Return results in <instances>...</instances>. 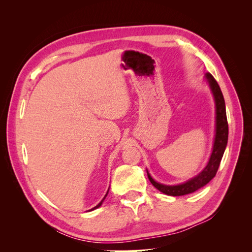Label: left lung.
<instances>
[{"mask_svg": "<svg viewBox=\"0 0 252 252\" xmlns=\"http://www.w3.org/2000/svg\"><path fill=\"white\" fill-rule=\"evenodd\" d=\"M205 80L209 84V87L212 91L213 97H215L216 102V138L215 143H213L212 154L210 156L209 162L206 165L205 168L197 174L194 178L190 179L189 181L183 183L180 185H164L161 183L156 182L151 178V175L147 171L148 179L159 191L172 196H180L192 193L196 191L197 189L204 187L206 184L216 177L217 171L219 169V166L220 163V159L223 158L225 148L227 146L228 141V122L226 117V107H225V101L222 91L219 86L218 82L215 80L212 75L207 72L205 74Z\"/></svg>", "mask_w": 252, "mask_h": 252, "instance_id": "obj_1", "label": "left lung"}]
</instances>
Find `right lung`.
Wrapping results in <instances>:
<instances>
[{"instance_id":"right-lung-1","label":"right lung","mask_w":252,"mask_h":252,"mask_svg":"<svg viewBox=\"0 0 252 252\" xmlns=\"http://www.w3.org/2000/svg\"><path fill=\"white\" fill-rule=\"evenodd\" d=\"M108 190H109V189H108ZM107 193H108V191H107ZM107 193H106V195L104 196V199H103V200H102V201H101L100 203H98V204H97V205L95 206V207H94L93 209H90V210H94V209H96V208H98V207H100V206H101V205H102V203H103V201L105 200V197H106V196H107Z\"/></svg>"}]
</instances>
